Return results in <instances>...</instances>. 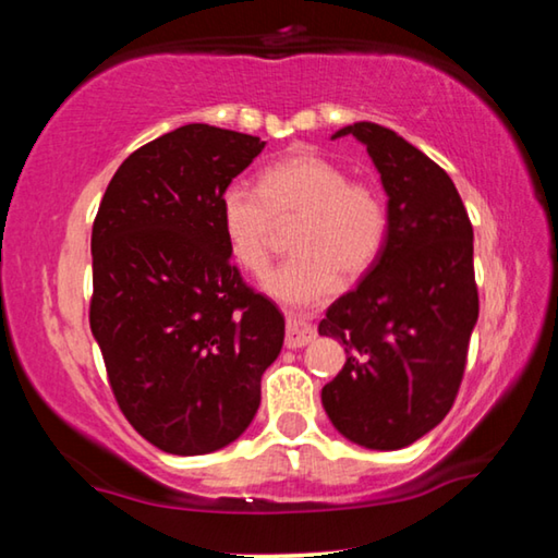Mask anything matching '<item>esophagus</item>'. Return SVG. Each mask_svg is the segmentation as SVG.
Segmentation results:
<instances>
[{"instance_id": "obj_1", "label": "esophagus", "mask_w": 558, "mask_h": 558, "mask_svg": "<svg viewBox=\"0 0 558 558\" xmlns=\"http://www.w3.org/2000/svg\"><path fill=\"white\" fill-rule=\"evenodd\" d=\"M317 337V329L315 325H310L305 317L290 313L288 315V327H286V344L290 349H300V347H307L313 339Z\"/></svg>"}]
</instances>
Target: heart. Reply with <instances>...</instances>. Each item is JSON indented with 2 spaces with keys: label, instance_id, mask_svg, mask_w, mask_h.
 <instances>
[{
  "label": "heart",
  "instance_id": "heart-1",
  "mask_svg": "<svg viewBox=\"0 0 558 558\" xmlns=\"http://www.w3.org/2000/svg\"><path fill=\"white\" fill-rule=\"evenodd\" d=\"M219 221L231 258L260 276L270 263L276 226L295 221V253L263 280L288 305H317L335 295L339 272L356 280L381 258L389 239V206L369 182L317 153H292L260 169L258 186L233 182L219 199Z\"/></svg>",
  "mask_w": 558,
  "mask_h": 558
}]
</instances>
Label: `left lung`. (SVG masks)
Masks as SVG:
<instances>
[{
	"instance_id": "1",
	"label": "left lung",
	"mask_w": 558,
	"mask_h": 558,
	"mask_svg": "<svg viewBox=\"0 0 558 558\" xmlns=\"http://www.w3.org/2000/svg\"><path fill=\"white\" fill-rule=\"evenodd\" d=\"M354 135L389 194V239L362 282L327 307L319 335L347 364L323 389L335 428L356 446L399 450L456 403L477 323L472 223L452 179L418 147L376 122Z\"/></svg>"
}]
</instances>
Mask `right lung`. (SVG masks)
Returning <instances> with one entry per match:
<instances>
[{"label":"right lung","instance_id":"right-lung-1","mask_svg":"<svg viewBox=\"0 0 558 558\" xmlns=\"http://www.w3.org/2000/svg\"><path fill=\"white\" fill-rule=\"evenodd\" d=\"M266 147L214 125L135 149L93 221L90 329L120 411L172 456L229 446L256 415L286 317L231 263L223 189Z\"/></svg>","mask_w":558,"mask_h":558}]
</instances>
